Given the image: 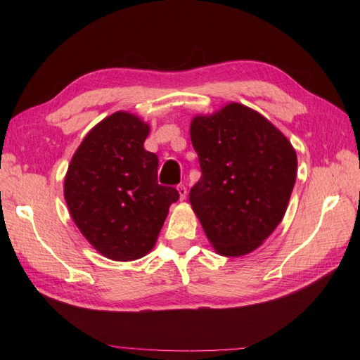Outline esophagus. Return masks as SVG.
Returning <instances> with one entry per match:
<instances>
[{
    "label": "esophagus",
    "instance_id": "1",
    "mask_svg": "<svg viewBox=\"0 0 360 360\" xmlns=\"http://www.w3.org/2000/svg\"><path fill=\"white\" fill-rule=\"evenodd\" d=\"M178 193H179L181 200H186V198H187V187L184 184H179L178 186Z\"/></svg>",
    "mask_w": 360,
    "mask_h": 360
}]
</instances>
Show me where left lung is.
Here are the masks:
<instances>
[{"instance_id": "left-lung-1", "label": "left lung", "mask_w": 360, "mask_h": 360, "mask_svg": "<svg viewBox=\"0 0 360 360\" xmlns=\"http://www.w3.org/2000/svg\"><path fill=\"white\" fill-rule=\"evenodd\" d=\"M190 139L201 167L188 195L192 209L219 255H246L285 217L297 176L295 150L262 114L235 102L195 116Z\"/></svg>"}]
</instances>
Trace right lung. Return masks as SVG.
Instances as JSON below:
<instances>
[{
    "mask_svg": "<svg viewBox=\"0 0 360 360\" xmlns=\"http://www.w3.org/2000/svg\"><path fill=\"white\" fill-rule=\"evenodd\" d=\"M148 124L117 111L91 129L65 176L71 218L97 252L133 262L155 248L178 190L158 184L159 160L143 148Z\"/></svg>",
    "mask_w": 360,
    "mask_h": 360,
    "instance_id": "obj_1",
    "label": "right lung"
}]
</instances>
